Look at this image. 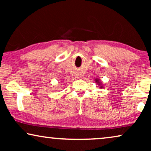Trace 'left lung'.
<instances>
[{
    "mask_svg": "<svg viewBox=\"0 0 151 151\" xmlns=\"http://www.w3.org/2000/svg\"><path fill=\"white\" fill-rule=\"evenodd\" d=\"M96 82H97V83H99V80H96Z\"/></svg>",
    "mask_w": 151,
    "mask_h": 151,
    "instance_id": "left-lung-1",
    "label": "left lung"
}]
</instances>
